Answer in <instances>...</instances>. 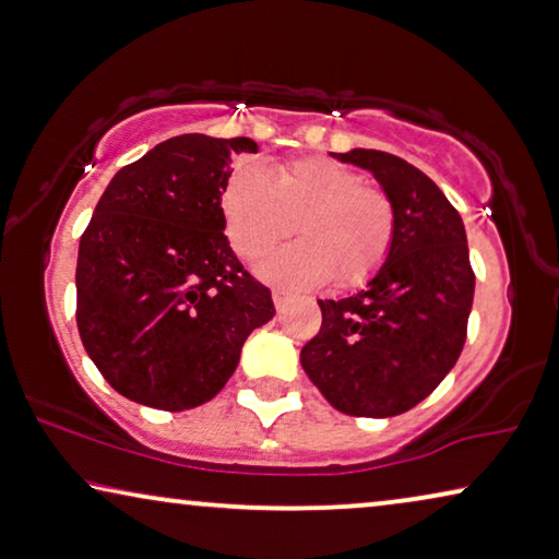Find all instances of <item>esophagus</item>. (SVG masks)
I'll list each match as a JSON object with an SVG mask.
<instances>
[{"mask_svg":"<svg viewBox=\"0 0 559 559\" xmlns=\"http://www.w3.org/2000/svg\"><path fill=\"white\" fill-rule=\"evenodd\" d=\"M272 299H274V307H277L280 312L285 310V307H287L289 302H293V297L285 295V293H274V295H272Z\"/></svg>","mask_w":559,"mask_h":559,"instance_id":"esophagus-1","label":"esophagus"}]
</instances>
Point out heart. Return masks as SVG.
<instances>
[{"mask_svg":"<svg viewBox=\"0 0 559 559\" xmlns=\"http://www.w3.org/2000/svg\"><path fill=\"white\" fill-rule=\"evenodd\" d=\"M222 209L231 247L245 260L270 252L300 222L302 239L260 264L266 282L287 289H312L333 277L337 287H358L383 266L393 245L391 199L328 158H299L274 174L241 166L226 183Z\"/></svg>","mask_w":559,"mask_h":559,"instance_id":"b5f03b06","label":"heart"}]
</instances>
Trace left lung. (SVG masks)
Here are the masks:
<instances>
[{
    "label": "left lung",
    "instance_id": "1",
    "mask_svg": "<svg viewBox=\"0 0 559 559\" xmlns=\"http://www.w3.org/2000/svg\"><path fill=\"white\" fill-rule=\"evenodd\" d=\"M366 168L393 204V245L368 285L318 299L322 328L299 353L307 378L347 416L391 418L456 366L474 302L464 222L424 171L393 153H333Z\"/></svg>",
    "mask_w": 559,
    "mask_h": 559
}]
</instances>
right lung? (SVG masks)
<instances>
[{
    "instance_id": "obj_1",
    "label": "right lung",
    "mask_w": 559,
    "mask_h": 559,
    "mask_svg": "<svg viewBox=\"0 0 559 559\" xmlns=\"http://www.w3.org/2000/svg\"><path fill=\"white\" fill-rule=\"evenodd\" d=\"M252 139L183 133L112 176L80 239L78 330L128 401L189 411L212 401L245 340L274 318L270 289L229 239L222 193Z\"/></svg>"
}]
</instances>
